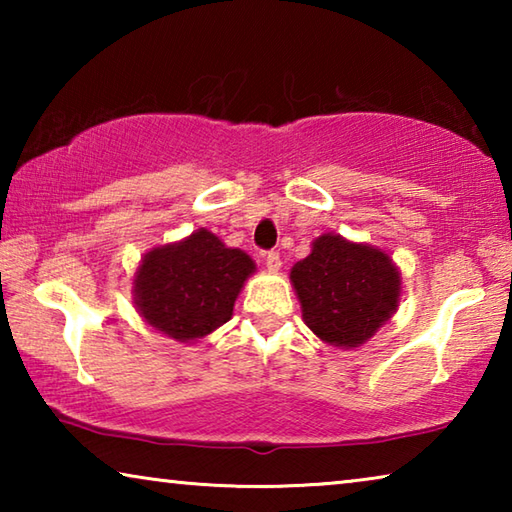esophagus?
Returning a JSON list of instances; mask_svg holds the SVG:
<instances>
[{"mask_svg": "<svg viewBox=\"0 0 512 512\" xmlns=\"http://www.w3.org/2000/svg\"><path fill=\"white\" fill-rule=\"evenodd\" d=\"M264 264H266L268 271H280L282 259H280V255L275 253V250H271V253H266V255H264Z\"/></svg>", "mask_w": 512, "mask_h": 512, "instance_id": "esophagus-1", "label": "esophagus"}]
</instances>
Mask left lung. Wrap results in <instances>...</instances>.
<instances>
[{
  "instance_id": "left-lung-1",
  "label": "left lung",
  "mask_w": 512,
  "mask_h": 512,
  "mask_svg": "<svg viewBox=\"0 0 512 512\" xmlns=\"http://www.w3.org/2000/svg\"><path fill=\"white\" fill-rule=\"evenodd\" d=\"M302 320L320 341L354 350L370 341L400 305L402 273L386 250L334 232L311 241L291 268Z\"/></svg>"
}]
</instances>
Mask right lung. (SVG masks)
Masks as SVG:
<instances>
[{
  "instance_id": "right-lung-1",
  "label": "right lung",
  "mask_w": 512,
  "mask_h": 512,
  "mask_svg": "<svg viewBox=\"0 0 512 512\" xmlns=\"http://www.w3.org/2000/svg\"><path fill=\"white\" fill-rule=\"evenodd\" d=\"M253 257L228 248L214 232L155 246L133 275L137 314L178 343H196L232 318L235 300L255 273Z\"/></svg>"
}]
</instances>
